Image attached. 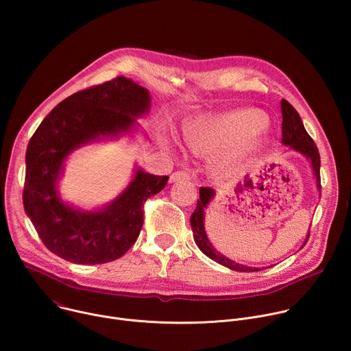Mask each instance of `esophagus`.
I'll list each match as a JSON object with an SVG mask.
<instances>
[{
	"mask_svg": "<svg viewBox=\"0 0 351 351\" xmlns=\"http://www.w3.org/2000/svg\"><path fill=\"white\" fill-rule=\"evenodd\" d=\"M190 179V173L186 172V171H178V172H173L169 178V182H179V180H187Z\"/></svg>",
	"mask_w": 351,
	"mask_h": 351,
	"instance_id": "obj_1",
	"label": "esophagus"
}]
</instances>
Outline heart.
Masks as SVG:
<instances>
[{
  "label": "heart",
  "mask_w": 351,
  "mask_h": 351,
  "mask_svg": "<svg viewBox=\"0 0 351 351\" xmlns=\"http://www.w3.org/2000/svg\"><path fill=\"white\" fill-rule=\"evenodd\" d=\"M265 129V119L252 111H234L214 121H197L183 130L187 145L207 153H222L240 148ZM244 156H232L221 161L219 169L234 175L247 168Z\"/></svg>",
  "instance_id": "heart-1"
}]
</instances>
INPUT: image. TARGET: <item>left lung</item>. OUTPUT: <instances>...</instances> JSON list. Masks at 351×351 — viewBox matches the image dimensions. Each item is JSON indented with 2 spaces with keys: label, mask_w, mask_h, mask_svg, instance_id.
I'll return each mask as SVG.
<instances>
[{
  "label": "left lung",
  "mask_w": 351,
  "mask_h": 351,
  "mask_svg": "<svg viewBox=\"0 0 351 351\" xmlns=\"http://www.w3.org/2000/svg\"><path fill=\"white\" fill-rule=\"evenodd\" d=\"M280 111H282V144L289 147V149H293V152L302 154L304 158H307L311 164L315 180H317V187L318 191H321V178H319V167H321V158L318 148L314 143V140L310 137L307 130L304 129V125L302 122V118H300L298 112L293 108L291 104H289L286 99H282L280 101ZM215 195V190L211 187H199V199H197V207L194 213L190 217V225L193 230V237L197 244V247L202 250V252L215 263L232 269V271H239V272H257L261 271V268L256 267H247L243 264H239L223 254H221L218 250L211 244V241L207 237L204 221H206V208L211 203V199ZM310 237V230L306 236L304 244L307 243ZM303 244V245H304ZM302 245V247H303ZM264 269V267H263Z\"/></svg>",
  "instance_id": "left-lung-1"
}]
</instances>
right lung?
Masks as SVG:
<instances>
[{"mask_svg":"<svg viewBox=\"0 0 351 351\" xmlns=\"http://www.w3.org/2000/svg\"><path fill=\"white\" fill-rule=\"evenodd\" d=\"M149 106L147 88L118 76L69 95L40 123L26 152L23 207L49 252L73 264L94 265L121 258L134 244L145 199L160 193L169 176L136 168L126 189L93 211L64 202L58 180L76 148L132 133Z\"/></svg>","mask_w":351,"mask_h":351,"instance_id":"right-lung-1","label":"right lung"}]
</instances>
